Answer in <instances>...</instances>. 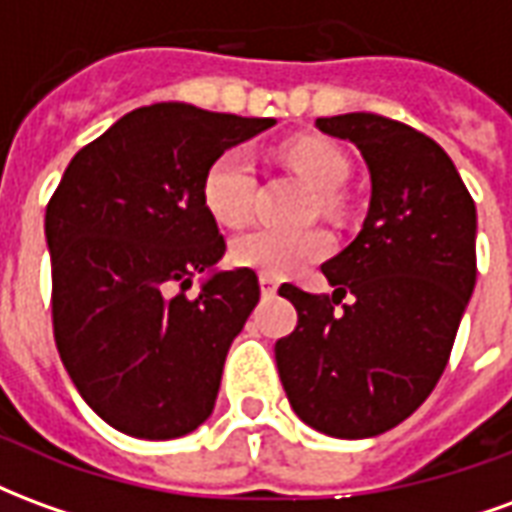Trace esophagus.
Segmentation results:
<instances>
[{
    "label": "esophagus",
    "mask_w": 512,
    "mask_h": 512,
    "mask_svg": "<svg viewBox=\"0 0 512 512\" xmlns=\"http://www.w3.org/2000/svg\"><path fill=\"white\" fill-rule=\"evenodd\" d=\"M279 288V282L274 277H266V274H260V290H263V296H274Z\"/></svg>",
    "instance_id": "1"
}]
</instances>
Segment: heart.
<instances>
[{
	"label": "heart",
	"mask_w": 512,
	"mask_h": 512,
	"mask_svg": "<svg viewBox=\"0 0 512 512\" xmlns=\"http://www.w3.org/2000/svg\"><path fill=\"white\" fill-rule=\"evenodd\" d=\"M285 158L318 191L321 211L334 213L340 208L337 191L343 189V183L351 175V164L340 147L326 139H301L285 150ZM202 200L219 224L235 227L249 219L255 200V161L246 147H227L208 164L202 178ZM329 249H332V238L323 230L282 233L271 227H255L235 238L230 246V260L235 266L252 268L277 279L321 260L329 255Z\"/></svg>",
	"instance_id": "b5f03b06"
}]
</instances>
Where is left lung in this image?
Masks as SVG:
<instances>
[{
    "label": "left lung",
    "instance_id": "1",
    "mask_svg": "<svg viewBox=\"0 0 512 512\" xmlns=\"http://www.w3.org/2000/svg\"><path fill=\"white\" fill-rule=\"evenodd\" d=\"M315 126L359 147L370 208L362 233L321 266L332 296L279 288L299 323L274 356L301 422L370 439L411 417L447 367L477 279V213L450 156L417 128L370 112Z\"/></svg>",
    "mask_w": 512,
    "mask_h": 512
}]
</instances>
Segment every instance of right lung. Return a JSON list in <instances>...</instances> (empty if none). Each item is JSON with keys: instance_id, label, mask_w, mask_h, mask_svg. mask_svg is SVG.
Segmentation results:
<instances>
[{"instance_id": "right-lung-1", "label": "right lung", "mask_w": 512, "mask_h": 512, "mask_svg": "<svg viewBox=\"0 0 512 512\" xmlns=\"http://www.w3.org/2000/svg\"><path fill=\"white\" fill-rule=\"evenodd\" d=\"M271 126L191 104L139 106L84 145L51 194L57 351L87 406L120 433L178 439L211 417L260 282L252 268L216 271L186 296L227 249L202 178L219 153Z\"/></svg>"}]
</instances>
